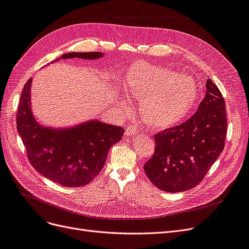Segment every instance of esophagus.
Listing matches in <instances>:
<instances>
[{"label":"esophagus","instance_id":"1","mask_svg":"<svg viewBox=\"0 0 249 249\" xmlns=\"http://www.w3.org/2000/svg\"><path fill=\"white\" fill-rule=\"evenodd\" d=\"M137 132H138L137 131V127H136V125H134V124L129 125L125 129V134L127 135V136H135Z\"/></svg>","mask_w":249,"mask_h":249}]
</instances>
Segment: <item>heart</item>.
<instances>
[{
  "label": "heart",
  "mask_w": 249,
  "mask_h": 249,
  "mask_svg": "<svg viewBox=\"0 0 249 249\" xmlns=\"http://www.w3.org/2000/svg\"><path fill=\"white\" fill-rule=\"evenodd\" d=\"M124 82L127 92L141 99L143 119L158 129L182 122L196 103V87L192 79L159 65L135 63L126 70Z\"/></svg>",
  "instance_id": "1"
}]
</instances>
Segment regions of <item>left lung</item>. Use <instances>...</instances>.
Here are the masks:
<instances>
[{"instance_id": "left-lung-1", "label": "left lung", "mask_w": 249, "mask_h": 249, "mask_svg": "<svg viewBox=\"0 0 249 249\" xmlns=\"http://www.w3.org/2000/svg\"><path fill=\"white\" fill-rule=\"evenodd\" d=\"M197 111L184 124L154 136L153 157L144 171L157 188L182 192L197 186L222 153L228 118L220 90L210 79Z\"/></svg>"}]
</instances>
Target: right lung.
Segmentation results:
<instances>
[{
    "instance_id": "right-lung-1",
    "label": "right lung",
    "mask_w": 249,
    "mask_h": 249,
    "mask_svg": "<svg viewBox=\"0 0 249 249\" xmlns=\"http://www.w3.org/2000/svg\"><path fill=\"white\" fill-rule=\"evenodd\" d=\"M103 56L100 52H73L52 63L60 59L94 60ZM31 84L30 79L22 89L17 115V129L30 163L44 178L62 186L87 185L99 175L109 149L120 141L124 130L96 119L64 129L43 126L33 115Z\"/></svg>"
}]
</instances>
